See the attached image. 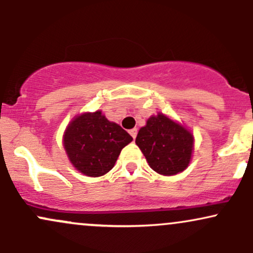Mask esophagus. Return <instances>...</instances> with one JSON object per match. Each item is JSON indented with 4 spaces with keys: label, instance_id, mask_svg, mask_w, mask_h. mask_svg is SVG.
<instances>
[{
    "label": "esophagus",
    "instance_id": "34e87169",
    "mask_svg": "<svg viewBox=\"0 0 253 253\" xmlns=\"http://www.w3.org/2000/svg\"><path fill=\"white\" fill-rule=\"evenodd\" d=\"M129 134L132 135L133 139H135V138H136V134H138V129H136V128H132V129L129 130Z\"/></svg>",
    "mask_w": 253,
    "mask_h": 253
}]
</instances>
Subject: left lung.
<instances>
[{
    "instance_id": "left-lung-1",
    "label": "left lung",
    "mask_w": 253,
    "mask_h": 253,
    "mask_svg": "<svg viewBox=\"0 0 253 253\" xmlns=\"http://www.w3.org/2000/svg\"><path fill=\"white\" fill-rule=\"evenodd\" d=\"M135 144L151 169L171 176L181 172L189 164L194 138L189 130L159 113L139 129Z\"/></svg>"
}]
</instances>
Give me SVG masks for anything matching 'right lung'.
I'll use <instances>...</instances> for the list:
<instances>
[{
    "label": "right lung",
    "instance_id": "obj_1",
    "mask_svg": "<svg viewBox=\"0 0 253 253\" xmlns=\"http://www.w3.org/2000/svg\"><path fill=\"white\" fill-rule=\"evenodd\" d=\"M132 140L119 125L107 120L101 112H95L71 121L64 134V147L78 171L98 177L113 169L121 150Z\"/></svg>",
    "mask_w": 253,
    "mask_h": 253
}]
</instances>
